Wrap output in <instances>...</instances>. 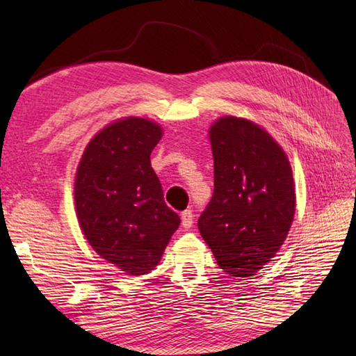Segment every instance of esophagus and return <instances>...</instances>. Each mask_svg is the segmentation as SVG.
Wrapping results in <instances>:
<instances>
[{"label":"esophagus","instance_id":"34e87169","mask_svg":"<svg viewBox=\"0 0 356 356\" xmlns=\"http://www.w3.org/2000/svg\"><path fill=\"white\" fill-rule=\"evenodd\" d=\"M193 220H194V216H193V211L191 209H186L182 213V226L185 229H190L193 226Z\"/></svg>","mask_w":356,"mask_h":356}]
</instances>
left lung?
<instances>
[{"instance_id": "1", "label": "left lung", "mask_w": 356, "mask_h": 356, "mask_svg": "<svg viewBox=\"0 0 356 356\" xmlns=\"http://www.w3.org/2000/svg\"><path fill=\"white\" fill-rule=\"evenodd\" d=\"M214 193L199 231L229 277H252L289 234L297 195L282 145L254 120L222 116L209 127Z\"/></svg>"}]
</instances>
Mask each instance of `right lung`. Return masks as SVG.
I'll use <instances>...</instances> for the list:
<instances>
[{
  "mask_svg": "<svg viewBox=\"0 0 356 356\" xmlns=\"http://www.w3.org/2000/svg\"><path fill=\"white\" fill-rule=\"evenodd\" d=\"M163 136L156 120L127 116L97 131L74 176V211L93 251L127 275L161 261L180 217L165 205L149 154Z\"/></svg>",
  "mask_w": 356,
  "mask_h": 356,
  "instance_id": "right-lung-1",
  "label": "right lung"
}]
</instances>
